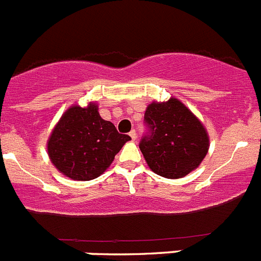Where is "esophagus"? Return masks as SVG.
<instances>
[{
    "label": "esophagus",
    "instance_id": "obj_1",
    "mask_svg": "<svg viewBox=\"0 0 261 261\" xmlns=\"http://www.w3.org/2000/svg\"><path fill=\"white\" fill-rule=\"evenodd\" d=\"M129 136H130V138H132V141H135L136 138H137V135H136V130H130V132H129Z\"/></svg>",
    "mask_w": 261,
    "mask_h": 261
}]
</instances>
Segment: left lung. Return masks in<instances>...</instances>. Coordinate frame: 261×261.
<instances>
[{
    "mask_svg": "<svg viewBox=\"0 0 261 261\" xmlns=\"http://www.w3.org/2000/svg\"><path fill=\"white\" fill-rule=\"evenodd\" d=\"M145 121L150 133L140 142V150L159 176H187L208 154L209 135L204 124L179 99L151 102L145 111Z\"/></svg>",
    "mask_w": 261,
    "mask_h": 261,
    "instance_id": "obj_1",
    "label": "left lung"
}]
</instances>
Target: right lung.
<instances>
[{"label":"right lung","mask_w":261,"mask_h":261,"mask_svg":"<svg viewBox=\"0 0 261 261\" xmlns=\"http://www.w3.org/2000/svg\"><path fill=\"white\" fill-rule=\"evenodd\" d=\"M95 102L71 106L62 114L47 141L48 156L62 175L73 180H93L114 162L130 137L102 119Z\"/></svg>","instance_id":"right-lung-1"}]
</instances>
